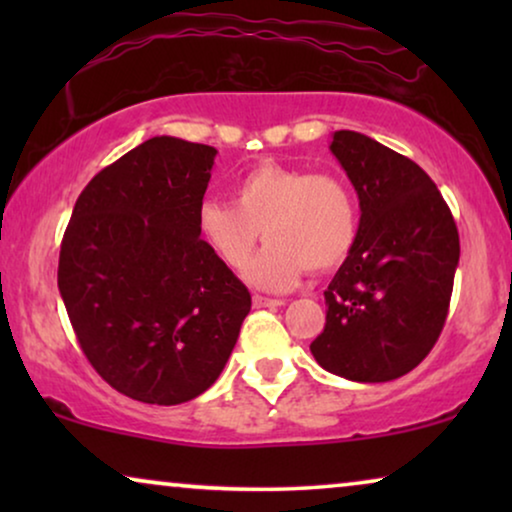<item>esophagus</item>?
I'll return each mask as SVG.
<instances>
[{
    "label": "esophagus",
    "mask_w": 512,
    "mask_h": 512,
    "mask_svg": "<svg viewBox=\"0 0 512 512\" xmlns=\"http://www.w3.org/2000/svg\"><path fill=\"white\" fill-rule=\"evenodd\" d=\"M279 305H284V300H279V298H268V296H254V307H279Z\"/></svg>",
    "instance_id": "34e87169"
}]
</instances>
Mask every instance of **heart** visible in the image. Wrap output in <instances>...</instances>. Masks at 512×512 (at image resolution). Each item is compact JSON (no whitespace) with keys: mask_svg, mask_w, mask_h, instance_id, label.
Here are the masks:
<instances>
[{"mask_svg":"<svg viewBox=\"0 0 512 512\" xmlns=\"http://www.w3.org/2000/svg\"><path fill=\"white\" fill-rule=\"evenodd\" d=\"M233 205L205 200L198 233L230 270H244L261 234L269 240L249 268L256 286L291 289L305 270L328 272L345 261L359 230L354 193L328 172L263 163L233 184Z\"/></svg>","mask_w":512,"mask_h":512,"instance_id":"b5f03b06","label":"heart"}]
</instances>
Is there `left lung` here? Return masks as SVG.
I'll return each mask as SVG.
<instances>
[{
	"mask_svg": "<svg viewBox=\"0 0 512 512\" xmlns=\"http://www.w3.org/2000/svg\"><path fill=\"white\" fill-rule=\"evenodd\" d=\"M333 156L361 207L354 247L324 291L326 326L310 349L354 382L396 380L426 359L450 310L459 233L417 163L361 132L338 130Z\"/></svg>",
	"mask_w": 512,
	"mask_h": 512,
	"instance_id": "obj_1",
	"label": "left lung"
}]
</instances>
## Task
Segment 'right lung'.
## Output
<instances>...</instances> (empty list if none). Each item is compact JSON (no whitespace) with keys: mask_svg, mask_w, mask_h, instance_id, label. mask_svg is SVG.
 <instances>
[{"mask_svg":"<svg viewBox=\"0 0 512 512\" xmlns=\"http://www.w3.org/2000/svg\"><path fill=\"white\" fill-rule=\"evenodd\" d=\"M216 149L153 137L97 172L60 244L58 289L104 382L135 401L179 405L216 382L249 289L198 233Z\"/></svg>","mask_w":512,"mask_h":512,"instance_id":"1","label":"right lung"}]
</instances>
